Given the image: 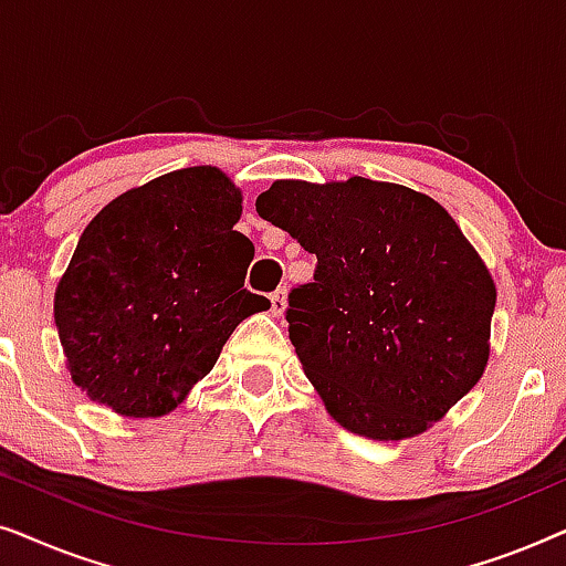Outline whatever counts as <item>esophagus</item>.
Here are the masks:
<instances>
[{
    "mask_svg": "<svg viewBox=\"0 0 566 566\" xmlns=\"http://www.w3.org/2000/svg\"><path fill=\"white\" fill-rule=\"evenodd\" d=\"M285 285H281V289H275L273 293H270V308H273V314H283L285 308Z\"/></svg>",
    "mask_w": 566,
    "mask_h": 566,
    "instance_id": "1",
    "label": "esophagus"
}]
</instances>
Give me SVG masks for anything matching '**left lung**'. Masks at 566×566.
<instances>
[{
  "label": "left lung",
  "instance_id": "8db88e82",
  "mask_svg": "<svg viewBox=\"0 0 566 566\" xmlns=\"http://www.w3.org/2000/svg\"><path fill=\"white\" fill-rule=\"evenodd\" d=\"M254 206L316 254L314 281L291 289L285 322L343 428L412 438L474 389L497 291L443 206L366 177L277 180Z\"/></svg>",
  "mask_w": 566,
  "mask_h": 566
}]
</instances>
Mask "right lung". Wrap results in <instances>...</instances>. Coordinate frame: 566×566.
<instances>
[{
  "instance_id": "1",
  "label": "right lung",
  "mask_w": 566,
  "mask_h": 566,
  "mask_svg": "<svg viewBox=\"0 0 566 566\" xmlns=\"http://www.w3.org/2000/svg\"><path fill=\"white\" fill-rule=\"evenodd\" d=\"M242 192L188 167L123 192L84 229L53 314L69 370L97 405L159 417L203 378L242 319L270 301L244 289L254 247Z\"/></svg>"
}]
</instances>
